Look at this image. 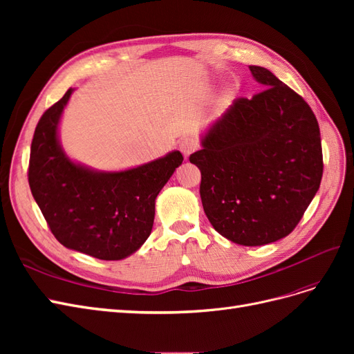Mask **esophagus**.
<instances>
[{
    "label": "esophagus",
    "mask_w": 354,
    "mask_h": 354,
    "mask_svg": "<svg viewBox=\"0 0 354 354\" xmlns=\"http://www.w3.org/2000/svg\"><path fill=\"white\" fill-rule=\"evenodd\" d=\"M196 149H198V142L195 140V138H192V137L181 138V142H180V151H181V153H183L185 156L192 155V153H194V152L196 151Z\"/></svg>",
    "instance_id": "obj_1"
}]
</instances>
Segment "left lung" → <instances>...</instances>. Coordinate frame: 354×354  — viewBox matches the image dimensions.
Wrapping results in <instances>:
<instances>
[{"mask_svg": "<svg viewBox=\"0 0 354 354\" xmlns=\"http://www.w3.org/2000/svg\"><path fill=\"white\" fill-rule=\"evenodd\" d=\"M266 90L239 97L189 160L201 169L199 194L212 227L257 246L291 233L324 174L316 116L307 102L261 66H250Z\"/></svg>", "mask_w": 354, "mask_h": 354, "instance_id": "left-lung-1", "label": "left lung"}]
</instances>
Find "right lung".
Returning a JSON list of instances; mask_svg holds the SVG:
<instances>
[{
  "label": "right lung",
  "instance_id": "1",
  "mask_svg": "<svg viewBox=\"0 0 354 354\" xmlns=\"http://www.w3.org/2000/svg\"><path fill=\"white\" fill-rule=\"evenodd\" d=\"M71 94L72 88L39 118L30 145L29 187L63 246L99 260H121L151 234L155 199L183 155L171 152L121 173L73 164L57 142V124Z\"/></svg>",
  "mask_w": 354,
  "mask_h": 354
}]
</instances>
